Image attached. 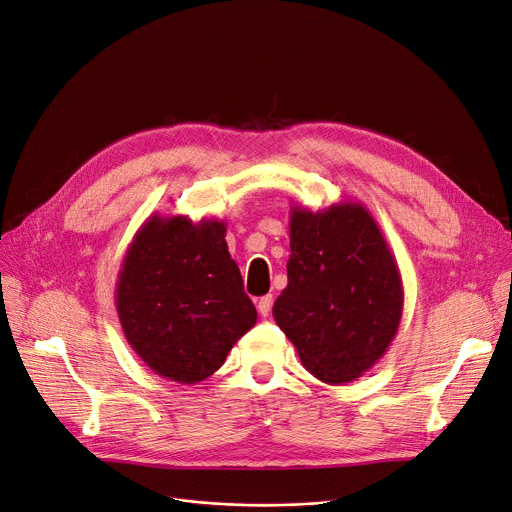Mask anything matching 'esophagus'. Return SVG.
I'll return each instance as SVG.
<instances>
[{"label":"esophagus","mask_w":512,"mask_h":512,"mask_svg":"<svg viewBox=\"0 0 512 512\" xmlns=\"http://www.w3.org/2000/svg\"><path fill=\"white\" fill-rule=\"evenodd\" d=\"M271 304H273V298L271 296H263V298H259L257 300V310H259V314L265 318V316H269V312H271Z\"/></svg>","instance_id":"esophagus-1"}]
</instances>
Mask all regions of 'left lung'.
I'll return each mask as SVG.
<instances>
[{
	"label": "left lung",
	"instance_id": "left-lung-1",
	"mask_svg": "<svg viewBox=\"0 0 512 512\" xmlns=\"http://www.w3.org/2000/svg\"><path fill=\"white\" fill-rule=\"evenodd\" d=\"M288 286L273 318L302 365L324 384H347L394 341L404 306L396 259L359 202L290 212Z\"/></svg>",
	"mask_w": 512,
	"mask_h": 512
}]
</instances>
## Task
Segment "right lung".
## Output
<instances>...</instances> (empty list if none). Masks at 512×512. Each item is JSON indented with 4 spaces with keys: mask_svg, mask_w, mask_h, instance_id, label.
Segmentation results:
<instances>
[{
    "mask_svg": "<svg viewBox=\"0 0 512 512\" xmlns=\"http://www.w3.org/2000/svg\"><path fill=\"white\" fill-rule=\"evenodd\" d=\"M224 237L216 218L153 214L126 249L116 282L122 333L165 380L210 378L257 322Z\"/></svg>",
    "mask_w": 512,
    "mask_h": 512,
    "instance_id": "add662e5",
    "label": "right lung"
}]
</instances>
